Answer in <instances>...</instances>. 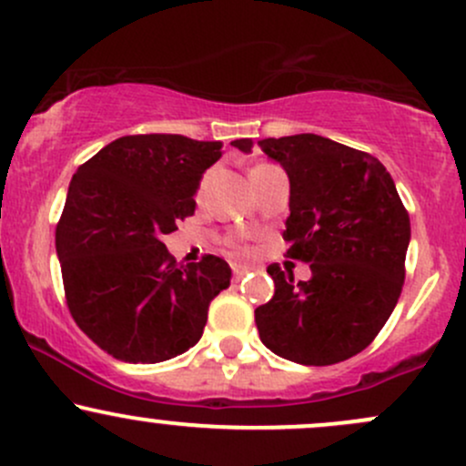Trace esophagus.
<instances>
[{
  "label": "esophagus",
  "mask_w": 466,
  "mask_h": 466,
  "mask_svg": "<svg viewBox=\"0 0 466 466\" xmlns=\"http://www.w3.org/2000/svg\"><path fill=\"white\" fill-rule=\"evenodd\" d=\"M248 271H251V267H244V264H233V278H235V282H238V279H242L244 275H247Z\"/></svg>",
  "instance_id": "34e87169"
}]
</instances>
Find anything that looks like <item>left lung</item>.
<instances>
[{
	"label": "left lung",
	"instance_id": "obj_1",
	"mask_svg": "<svg viewBox=\"0 0 466 466\" xmlns=\"http://www.w3.org/2000/svg\"><path fill=\"white\" fill-rule=\"evenodd\" d=\"M248 153L251 139H235ZM291 182L287 258L311 267L295 284L293 271L271 264L275 293L255 309L259 339L279 358L327 367L373 342L398 304L404 284L411 222L378 157L322 135L259 139Z\"/></svg>",
	"mask_w": 466,
	"mask_h": 466
}]
</instances>
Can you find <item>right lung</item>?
I'll return each instance as SVG.
<instances>
[{
    "label": "right lung",
    "mask_w": 466,
    "mask_h": 466,
    "mask_svg": "<svg viewBox=\"0 0 466 466\" xmlns=\"http://www.w3.org/2000/svg\"><path fill=\"white\" fill-rule=\"evenodd\" d=\"M222 142L127 135L73 175L55 228L64 293L77 327L115 360L155 364L202 338L208 304L231 284L218 255L177 264L162 242L195 213Z\"/></svg>",
    "instance_id": "obj_1"
}]
</instances>
